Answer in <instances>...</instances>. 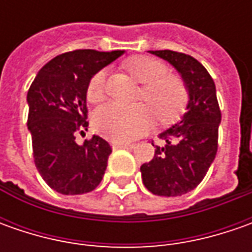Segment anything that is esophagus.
I'll return each instance as SVG.
<instances>
[{"instance_id": "obj_1", "label": "esophagus", "mask_w": 252, "mask_h": 252, "mask_svg": "<svg viewBox=\"0 0 252 252\" xmlns=\"http://www.w3.org/2000/svg\"><path fill=\"white\" fill-rule=\"evenodd\" d=\"M130 143L127 141H112V147L113 149H125V147H130Z\"/></svg>"}]
</instances>
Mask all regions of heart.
Wrapping results in <instances>:
<instances>
[{
  "label": "heart",
  "mask_w": 252,
  "mask_h": 252,
  "mask_svg": "<svg viewBox=\"0 0 252 252\" xmlns=\"http://www.w3.org/2000/svg\"><path fill=\"white\" fill-rule=\"evenodd\" d=\"M125 68L141 85L139 101L133 106L108 103L92 116L95 130L112 140L127 141L141 136L153 125L154 116L161 126L178 122L187 112L189 92L184 80L167 73L160 60L149 56H133L125 62ZM105 96V71L92 75L87 87V99L96 103Z\"/></svg>",
  "instance_id": "heart-1"
}]
</instances>
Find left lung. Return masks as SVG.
<instances>
[{
	"instance_id": "left-lung-1",
	"label": "left lung",
	"mask_w": 252,
	"mask_h": 252,
	"mask_svg": "<svg viewBox=\"0 0 252 252\" xmlns=\"http://www.w3.org/2000/svg\"><path fill=\"white\" fill-rule=\"evenodd\" d=\"M150 53L177 68L188 88L189 103L182 121L160 133L165 144L156 146L153 160L141 165V178L154 195L181 196L198 187L216 157L221 112L215 81L196 59L172 50Z\"/></svg>"
}]
</instances>
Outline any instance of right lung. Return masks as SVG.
Listing matches in <instances>:
<instances>
[{
	"instance_id": "1",
	"label": "right lung",
	"mask_w": 252,
	"mask_h": 252,
	"mask_svg": "<svg viewBox=\"0 0 252 252\" xmlns=\"http://www.w3.org/2000/svg\"><path fill=\"white\" fill-rule=\"evenodd\" d=\"M122 54L91 49L59 54L40 68L28 91L34 165L59 193L91 192L103 178L111 144L92 136L80 146L75 134L88 127L87 87L92 75Z\"/></svg>"
}]
</instances>
